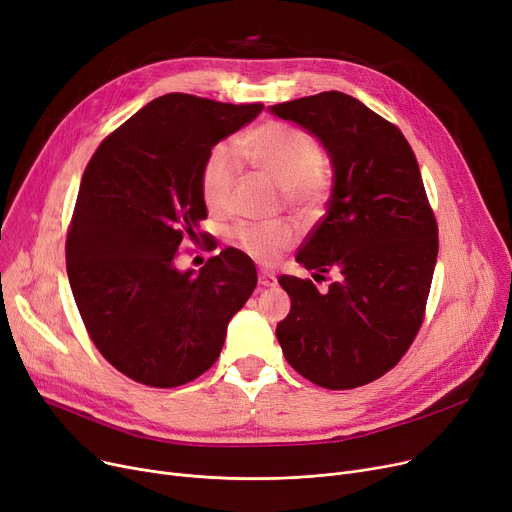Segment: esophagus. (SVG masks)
<instances>
[{
    "label": "esophagus",
    "mask_w": 512,
    "mask_h": 512,
    "mask_svg": "<svg viewBox=\"0 0 512 512\" xmlns=\"http://www.w3.org/2000/svg\"><path fill=\"white\" fill-rule=\"evenodd\" d=\"M276 276L274 274H270V272H259V284L261 286H265V288H272V286H276Z\"/></svg>",
    "instance_id": "esophagus-1"
}]
</instances>
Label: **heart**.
Wrapping results in <instances>:
<instances>
[{
  "label": "heart",
  "instance_id": "1",
  "mask_svg": "<svg viewBox=\"0 0 512 512\" xmlns=\"http://www.w3.org/2000/svg\"><path fill=\"white\" fill-rule=\"evenodd\" d=\"M238 154L261 176L282 186L288 203H315L328 191V172L321 166L324 155L311 134L284 122H267L245 134L236 149L218 145L205 159L201 193L213 211L230 201L242 170ZM236 240L257 261L272 263L290 245L292 232L284 224H240Z\"/></svg>",
  "mask_w": 512,
  "mask_h": 512
}]
</instances>
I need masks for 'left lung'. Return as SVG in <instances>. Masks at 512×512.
<instances>
[{
  "instance_id": "1",
  "label": "left lung",
  "mask_w": 512,
  "mask_h": 512,
  "mask_svg": "<svg viewBox=\"0 0 512 512\" xmlns=\"http://www.w3.org/2000/svg\"><path fill=\"white\" fill-rule=\"evenodd\" d=\"M328 149L334 168L324 218L297 261L334 274L280 276L290 313L276 336L290 367L328 390L382 378L409 351L425 317L438 259V224L405 134L359 99L326 91L272 105ZM326 280V278H324Z\"/></svg>"
}]
</instances>
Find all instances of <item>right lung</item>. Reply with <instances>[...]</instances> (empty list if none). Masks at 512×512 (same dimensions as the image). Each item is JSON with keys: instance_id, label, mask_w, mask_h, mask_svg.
I'll return each instance as SVG.
<instances>
[{"instance_id": "obj_1", "label": "right lung", "mask_w": 512, "mask_h": 512, "mask_svg": "<svg viewBox=\"0 0 512 512\" xmlns=\"http://www.w3.org/2000/svg\"><path fill=\"white\" fill-rule=\"evenodd\" d=\"M261 110L157 97L87 164L66 238L68 280L97 351L134 382L176 388L199 378L257 286L255 263L238 249L209 257L199 274L180 272L176 257L184 240L207 238L197 232L205 159Z\"/></svg>"}]
</instances>
